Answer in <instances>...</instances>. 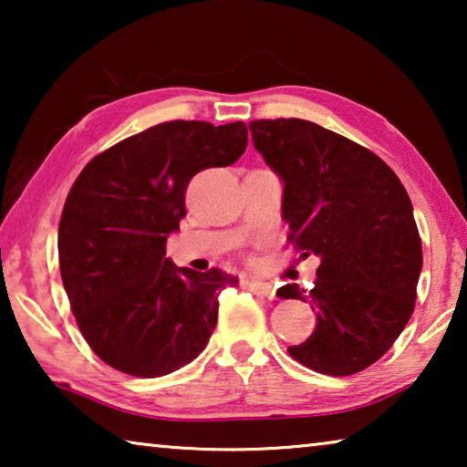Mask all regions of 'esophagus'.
I'll use <instances>...</instances> for the list:
<instances>
[{"label": "esophagus", "mask_w": 467, "mask_h": 467, "mask_svg": "<svg viewBox=\"0 0 467 467\" xmlns=\"http://www.w3.org/2000/svg\"><path fill=\"white\" fill-rule=\"evenodd\" d=\"M247 288L249 290H253V292H257V295H262V296H265V298H275V288L272 286L270 282H259V280H251V282H247Z\"/></svg>", "instance_id": "obj_1"}]
</instances>
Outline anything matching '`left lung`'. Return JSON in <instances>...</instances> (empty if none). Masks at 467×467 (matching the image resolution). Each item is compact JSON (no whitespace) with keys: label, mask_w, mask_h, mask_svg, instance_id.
I'll use <instances>...</instances> for the list:
<instances>
[{"label":"left lung","mask_w":467,"mask_h":467,"mask_svg":"<svg viewBox=\"0 0 467 467\" xmlns=\"http://www.w3.org/2000/svg\"><path fill=\"white\" fill-rule=\"evenodd\" d=\"M253 146L282 179L288 239L321 259L311 290L286 284L317 326L288 354L331 377L365 370L412 317L422 243L398 175L370 150L305 119L249 123Z\"/></svg>","instance_id":"8db88e82"}]
</instances>
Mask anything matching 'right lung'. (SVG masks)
<instances>
[{"instance_id":"1","label":"right lung","mask_w":467,"mask_h":467,"mask_svg":"<svg viewBox=\"0 0 467 467\" xmlns=\"http://www.w3.org/2000/svg\"><path fill=\"white\" fill-rule=\"evenodd\" d=\"M247 148L243 121H169L86 164L59 220V270L94 354L121 373L162 377L200 354L218 321V295L239 280L167 257L195 172L228 167Z\"/></svg>"}]
</instances>
